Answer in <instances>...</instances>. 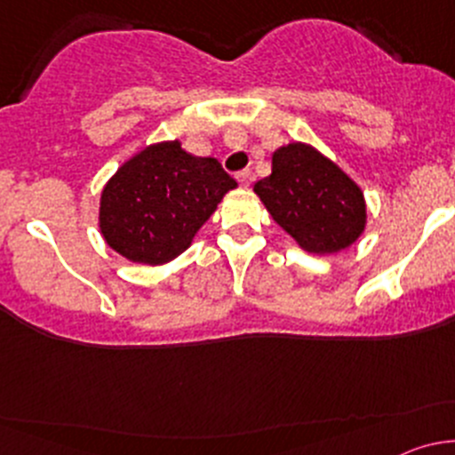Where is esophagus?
<instances>
[{
    "instance_id": "34e87169",
    "label": "esophagus",
    "mask_w": 455,
    "mask_h": 455,
    "mask_svg": "<svg viewBox=\"0 0 455 455\" xmlns=\"http://www.w3.org/2000/svg\"><path fill=\"white\" fill-rule=\"evenodd\" d=\"M235 178H237V182H240L242 187H249V185H251V180H253V173H251L249 169H244V172L237 173Z\"/></svg>"
}]
</instances>
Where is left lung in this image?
Listing matches in <instances>:
<instances>
[{
	"mask_svg": "<svg viewBox=\"0 0 455 455\" xmlns=\"http://www.w3.org/2000/svg\"><path fill=\"white\" fill-rule=\"evenodd\" d=\"M253 191L275 222L304 251L330 255L355 244L365 231L363 191L339 164L306 142L273 154V172Z\"/></svg>",
	"mask_w": 455,
	"mask_h": 455,
	"instance_id": "8db88e82",
	"label": "left lung"
}]
</instances>
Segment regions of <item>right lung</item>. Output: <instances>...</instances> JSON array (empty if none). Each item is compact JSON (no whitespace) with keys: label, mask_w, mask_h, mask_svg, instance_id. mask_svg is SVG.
Returning <instances> with one entry per match:
<instances>
[{"label":"right lung","mask_w":455,"mask_h":455,"mask_svg":"<svg viewBox=\"0 0 455 455\" xmlns=\"http://www.w3.org/2000/svg\"><path fill=\"white\" fill-rule=\"evenodd\" d=\"M235 187L215 158L189 154L180 140L156 142L123 163L103 187L100 235L125 259L167 264L189 249Z\"/></svg>","instance_id":"obj_1"}]
</instances>
